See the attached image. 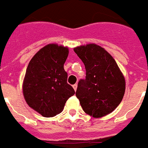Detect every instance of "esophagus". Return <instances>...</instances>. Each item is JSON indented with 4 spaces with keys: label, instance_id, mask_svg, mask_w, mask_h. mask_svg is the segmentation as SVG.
I'll use <instances>...</instances> for the list:
<instances>
[{
    "label": "esophagus",
    "instance_id": "1",
    "mask_svg": "<svg viewBox=\"0 0 148 148\" xmlns=\"http://www.w3.org/2000/svg\"><path fill=\"white\" fill-rule=\"evenodd\" d=\"M72 87H73L74 90H75V91H76V89H77V85H76V84H75V85H73V86H72Z\"/></svg>",
    "mask_w": 148,
    "mask_h": 148
}]
</instances>
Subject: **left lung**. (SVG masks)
<instances>
[{
	"instance_id": "left-lung-1",
	"label": "left lung",
	"mask_w": 148,
	"mask_h": 148,
	"mask_svg": "<svg viewBox=\"0 0 148 148\" xmlns=\"http://www.w3.org/2000/svg\"><path fill=\"white\" fill-rule=\"evenodd\" d=\"M86 71L85 80H80L76 98L86 114L103 117L113 112L122 100L125 81L117 63L101 46L88 44L74 48Z\"/></svg>"
}]
</instances>
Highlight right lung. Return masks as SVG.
<instances>
[{
  "label": "right lung",
  "mask_w": 148,
  "mask_h": 148,
  "mask_svg": "<svg viewBox=\"0 0 148 148\" xmlns=\"http://www.w3.org/2000/svg\"><path fill=\"white\" fill-rule=\"evenodd\" d=\"M68 53L67 47L49 44L35 54L27 67L23 83L24 99L44 117L60 113L75 94L67 84V73L63 68Z\"/></svg>",
  "instance_id": "add662e5"
}]
</instances>
